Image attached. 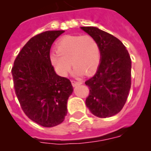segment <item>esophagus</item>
<instances>
[{"label":"esophagus","instance_id":"obj_1","mask_svg":"<svg viewBox=\"0 0 151 151\" xmlns=\"http://www.w3.org/2000/svg\"><path fill=\"white\" fill-rule=\"evenodd\" d=\"M71 83H72V85H73V87H75V86H77V85H81V84H82V81H81L72 80L71 81Z\"/></svg>","mask_w":151,"mask_h":151}]
</instances>
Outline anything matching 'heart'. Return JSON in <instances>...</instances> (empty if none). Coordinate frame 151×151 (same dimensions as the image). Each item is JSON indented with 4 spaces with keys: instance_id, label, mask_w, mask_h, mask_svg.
Returning <instances> with one entry per match:
<instances>
[{
    "instance_id": "1",
    "label": "heart",
    "mask_w": 151,
    "mask_h": 151,
    "mask_svg": "<svg viewBox=\"0 0 151 151\" xmlns=\"http://www.w3.org/2000/svg\"><path fill=\"white\" fill-rule=\"evenodd\" d=\"M57 51L52 52L50 60L59 75L66 76L74 66V73L90 75L100 63V49L94 37L90 35H67L58 41ZM72 64H71V63Z\"/></svg>"
}]
</instances>
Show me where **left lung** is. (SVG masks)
<instances>
[{"label": "left lung", "mask_w": 151, "mask_h": 151, "mask_svg": "<svg viewBox=\"0 0 151 151\" xmlns=\"http://www.w3.org/2000/svg\"><path fill=\"white\" fill-rule=\"evenodd\" d=\"M81 28L96 39L101 55L96 73L85 81L90 89L85 104L95 116L110 117L119 113L126 103L131 88V58L114 36L97 27Z\"/></svg>", "instance_id": "1"}]
</instances>
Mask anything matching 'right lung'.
I'll return each mask as SVG.
<instances>
[{
    "instance_id": "add662e5",
    "label": "right lung",
    "mask_w": 151,
    "mask_h": 151,
    "mask_svg": "<svg viewBox=\"0 0 151 151\" xmlns=\"http://www.w3.org/2000/svg\"><path fill=\"white\" fill-rule=\"evenodd\" d=\"M64 30L45 31L33 37L18 54L12 74L22 110L43 127L61 124L67 114V100L73 92L68 78L57 75L50 60V49Z\"/></svg>"
}]
</instances>
